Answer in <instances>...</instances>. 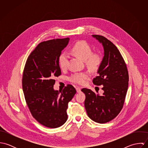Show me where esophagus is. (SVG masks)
Instances as JSON below:
<instances>
[{"label": "esophagus", "instance_id": "34e87169", "mask_svg": "<svg viewBox=\"0 0 148 148\" xmlns=\"http://www.w3.org/2000/svg\"><path fill=\"white\" fill-rule=\"evenodd\" d=\"M76 91H77V93H79V92H81V89H80V88L79 87V86L76 87Z\"/></svg>", "mask_w": 148, "mask_h": 148}]
</instances>
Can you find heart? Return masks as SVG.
<instances>
[{"label":"heart","mask_w":148,"mask_h":148,"mask_svg":"<svg viewBox=\"0 0 148 148\" xmlns=\"http://www.w3.org/2000/svg\"><path fill=\"white\" fill-rule=\"evenodd\" d=\"M72 53L77 58L84 60L87 67L92 71H97L103 62V58L99 52H92L91 46L85 41L81 40L76 42L71 48ZM68 56L66 53H63L59 58V64L62 69H65L68 64ZM88 72H80L73 74L69 80L75 84L83 85L89 78Z\"/></svg>","instance_id":"obj_1"}]
</instances>
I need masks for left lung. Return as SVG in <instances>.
Here are the masks:
<instances>
[{
  "mask_svg": "<svg viewBox=\"0 0 148 148\" xmlns=\"http://www.w3.org/2000/svg\"><path fill=\"white\" fill-rule=\"evenodd\" d=\"M102 44L104 56L97 71L99 76L93 80L96 85H103V95L89 89L82 91L85 95L84 106L88 117L93 121L104 124L114 119L121 110L128 88L129 75L126 64L120 51L104 36L93 35Z\"/></svg>",
  "mask_w": 148,
  "mask_h": 148,
  "instance_id": "obj_1",
  "label": "left lung"
}]
</instances>
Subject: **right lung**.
Segmentation results:
<instances>
[{
	"label": "right lung",
	"instance_id": "right-lung-1",
	"mask_svg": "<svg viewBox=\"0 0 148 148\" xmlns=\"http://www.w3.org/2000/svg\"><path fill=\"white\" fill-rule=\"evenodd\" d=\"M69 38L39 43L25 64L22 86L28 107L35 119L43 126L56 128L68 119V103L76 93L72 85L60 92L53 89L55 77L61 75L59 58Z\"/></svg>",
	"mask_w": 148,
	"mask_h": 148
}]
</instances>
